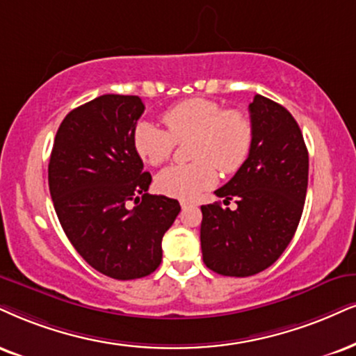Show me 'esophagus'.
I'll return each instance as SVG.
<instances>
[{"mask_svg":"<svg viewBox=\"0 0 356 356\" xmlns=\"http://www.w3.org/2000/svg\"><path fill=\"white\" fill-rule=\"evenodd\" d=\"M190 206H195L193 201H181V208H190Z\"/></svg>","mask_w":356,"mask_h":356,"instance_id":"1","label":"esophagus"}]
</instances>
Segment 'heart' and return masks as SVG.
<instances>
[{"mask_svg": "<svg viewBox=\"0 0 356 356\" xmlns=\"http://www.w3.org/2000/svg\"><path fill=\"white\" fill-rule=\"evenodd\" d=\"M166 130L140 122L134 131L135 150L153 166L168 160L175 143L191 138L188 153L193 161L171 165L156 175L158 191L170 198L195 200L216 183L214 165L225 175L241 168L252 143V124L243 112L225 111L206 99L179 102L163 113Z\"/></svg>", "mask_w": 356, "mask_h": 356, "instance_id": "b5f03b06", "label": "heart"}]
</instances>
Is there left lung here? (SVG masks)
I'll use <instances>...</instances> for the list:
<instances>
[{
	"label": "left lung",
	"instance_id": "obj_1",
	"mask_svg": "<svg viewBox=\"0 0 356 356\" xmlns=\"http://www.w3.org/2000/svg\"><path fill=\"white\" fill-rule=\"evenodd\" d=\"M252 143L249 155L214 193L225 204L201 206V252L208 269L249 277L282 256L299 226L309 183V152L291 112L256 95L249 104Z\"/></svg>",
	"mask_w": 356,
	"mask_h": 356
}]
</instances>
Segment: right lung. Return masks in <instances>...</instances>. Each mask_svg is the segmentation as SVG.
<instances>
[{
	"label": "right lung",
	"instance_id": "1",
	"mask_svg": "<svg viewBox=\"0 0 356 356\" xmlns=\"http://www.w3.org/2000/svg\"><path fill=\"white\" fill-rule=\"evenodd\" d=\"M143 111L137 95L118 94L74 108L57 130L47 168L67 239L87 264L117 280L160 266L161 239L181 209L177 200L147 193L152 175L134 145Z\"/></svg>",
	"mask_w": 356,
	"mask_h": 356
}]
</instances>
